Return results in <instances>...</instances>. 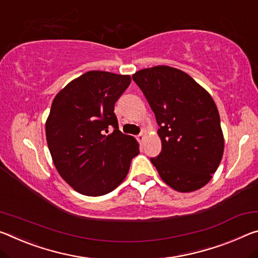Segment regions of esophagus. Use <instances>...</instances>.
I'll use <instances>...</instances> for the list:
<instances>
[{
  "instance_id": "1",
  "label": "esophagus",
  "mask_w": 258,
  "mask_h": 258,
  "mask_svg": "<svg viewBox=\"0 0 258 258\" xmlns=\"http://www.w3.org/2000/svg\"><path fill=\"white\" fill-rule=\"evenodd\" d=\"M145 138H146V133H145V132H141V133L139 134V136L137 137V139H138V140L140 141V142L144 141V140H145Z\"/></svg>"
}]
</instances>
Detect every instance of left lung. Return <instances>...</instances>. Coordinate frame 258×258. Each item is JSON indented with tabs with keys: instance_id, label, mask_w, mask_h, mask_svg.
<instances>
[{
	"instance_id": "obj_1",
	"label": "left lung",
	"mask_w": 258,
	"mask_h": 258,
	"mask_svg": "<svg viewBox=\"0 0 258 258\" xmlns=\"http://www.w3.org/2000/svg\"><path fill=\"white\" fill-rule=\"evenodd\" d=\"M156 117L162 151L150 158L166 185L181 193L211 180L224 153V136L215 101L181 70L157 65L134 73Z\"/></svg>"
}]
</instances>
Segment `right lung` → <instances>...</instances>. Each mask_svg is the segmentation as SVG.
<instances>
[{
	"mask_svg": "<svg viewBox=\"0 0 258 258\" xmlns=\"http://www.w3.org/2000/svg\"><path fill=\"white\" fill-rule=\"evenodd\" d=\"M130 84L128 75L89 71L70 81L52 101L46 121L48 148L60 177L78 193L112 191L139 154L138 141L120 132L113 112ZM111 125L114 132L107 136Z\"/></svg>",
	"mask_w": 258,
	"mask_h": 258,
	"instance_id": "add662e5",
	"label": "right lung"
}]
</instances>
